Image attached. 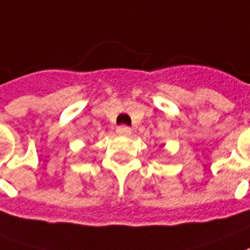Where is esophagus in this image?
Here are the masks:
<instances>
[{"label": "esophagus", "mask_w": 250, "mask_h": 250, "mask_svg": "<svg viewBox=\"0 0 250 250\" xmlns=\"http://www.w3.org/2000/svg\"><path fill=\"white\" fill-rule=\"evenodd\" d=\"M116 133L119 134V135H130V134H131V129H130L129 126H125V125H123V126L117 127Z\"/></svg>", "instance_id": "obj_1"}]
</instances>
